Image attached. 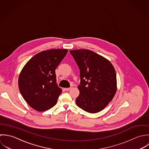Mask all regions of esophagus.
<instances>
[{"instance_id": "esophagus-1", "label": "esophagus", "mask_w": 149, "mask_h": 149, "mask_svg": "<svg viewBox=\"0 0 149 149\" xmlns=\"http://www.w3.org/2000/svg\"><path fill=\"white\" fill-rule=\"evenodd\" d=\"M71 89V88H64V90L65 91H69Z\"/></svg>"}]
</instances>
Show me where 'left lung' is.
I'll return each mask as SVG.
<instances>
[{"mask_svg":"<svg viewBox=\"0 0 149 149\" xmlns=\"http://www.w3.org/2000/svg\"><path fill=\"white\" fill-rule=\"evenodd\" d=\"M80 69L76 104L91 113L104 109L117 91L116 74L109 60L88 49L70 51Z\"/></svg>","mask_w":149,"mask_h":149,"instance_id":"left-lung-1","label":"left lung"}]
</instances>
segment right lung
<instances>
[{"label": "right lung", "instance_id": "1", "mask_svg": "<svg viewBox=\"0 0 149 149\" xmlns=\"http://www.w3.org/2000/svg\"><path fill=\"white\" fill-rule=\"evenodd\" d=\"M66 49L43 51L24 65L18 78L20 93L30 107L47 111L57 102L61 89L56 84L55 69L66 55Z\"/></svg>", "mask_w": 149, "mask_h": 149}]
</instances>
